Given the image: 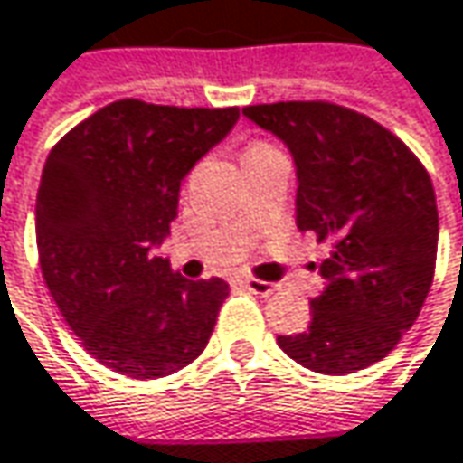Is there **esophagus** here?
Wrapping results in <instances>:
<instances>
[{
    "label": "esophagus",
    "instance_id": "esophagus-1",
    "mask_svg": "<svg viewBox=\"0 0 463 463\" xmlns=\"http://www.w3.org/2000/svg\"><path fill=\"white\" fill-rule=\"evenodd\" d=\"M243 286L249 288L251 293H257V296H272V293L278 290V286H272V283H267V280H257V278H246Z\"/></svg>",
    "mask_w": 463,
    "mask_h": 463
}]
</instances>
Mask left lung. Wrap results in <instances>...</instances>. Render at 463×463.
<instances>
[{
  "label": "left lung",
  "mask_w": 463,
  "mask_h": 463,
  "mask_svg": "<svg viewBox=\"0 0 463 463\" xmlns=\"http://www.w3.org/2000/svg\"><path fill=\"white\" fill-rule=\"evenodd\" d=\"M243 115L275 133L296 162V225L333 241L312 325L278 345L319 374L385 359L420 317L438 257L435 188L388 128L330 101L251 104Z\"/></svg>",
  "instance_id": "8db88e82"
}]
</instances>
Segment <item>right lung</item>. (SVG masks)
Returning a JSON list of instances; mask_svg holds the SVG:
<instances>
[{"mask_svg": "<svg viewBox=\"0 0 463 463\" xmlns=\"http://www.w3.org/2000/svg\"><path fill=\"white\" fill-rule=\"evenodd\" d=\"M238 115L120 99L46 156L36 196L43 280L83 348L112 372L165 377L209 343L228 283L188 280L151 249L177 217L183 177Z\"/></svg>", "mask_w": 463, "mask_h": 463, "instance_id": "add662e5", "label": "right lung"}]
</instances>
